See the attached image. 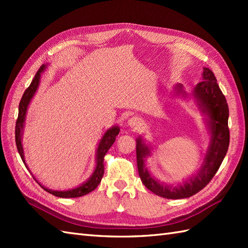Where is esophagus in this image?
<instances>
[{
	"label": "esophagus",
	"mask_w": 248,
	"mask_h": 248,
	"mask_svg": "<svg viewBox=\"0 0 248 248\" xmlns=\"http://www.w3.org/2000/svg\"><path fill=\"white\" fill-rule=\"evenodd\" d=\"M128 124H129L130 127H138L139 124H140V121L138 117H132V118L129 119Z\"/></svg>",
	"instance_id": "obj_1"
}]
</instances>
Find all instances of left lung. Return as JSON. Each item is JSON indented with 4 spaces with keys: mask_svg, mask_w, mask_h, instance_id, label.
I'll return each mask as SVG.
<instances>
[{
    "mask_svg": "<svg viewBox=\"0 0 248 248\" xmlns=\"http://www.w3.org/2000/svg\"><path fill=\"white\" fill-rule=\"evenodd\" d=\"M175 89L176 93L186 97V93L183 91L181 84H177ZM192 96L196 100L202 112L208 116V125L211 132L207 155L197 175L178 186H171L155 180L145 165L146 157L150 155V148L140 138L136 140V162L140 180L147 188L157 196L168 199H182L193 196L212 180L227 154L230 139L229 108L217 82V78L209 68H203L202 81L194 87Z\"/></svg>",
    "mask_w": 248,
    "mask_h": 248,
    "instance_id": "left-lung-1",
    "label": "left lung"
}]
</instances>
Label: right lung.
I'll use <instances>...</instances> for the list:
<instances>
[{"mask_svg": "<svg viewBox=\"0 0 248 248\" xmlns=\"http://www.w3.org/2000/svg\"><path fill=\"white\" fill-rule=\"evenodd\" d=\"M46 65H43L39 68V70L37 71V73L35 75V78H33V81H31V85L25 89L23 96H22V98H21L20 103H19V113H18L17 123H16L15 134H16V145H17V149L19 151V155L21 156V159H22L24 164H25V160H24V152H23V147H22V133H23V127H24V121H25V115H26V110H28V107L31 102V100L34 97L37 88H38V86H39L40 77H41L40 73H43L46 70ZM118 133H119V128L116 127V125L113 128L108 129L107 132L104 133L103 138L101 139V140H100L98 149L96 152V167H94L93 175L86 182L81 184L80 186L72 188V189H68V191H53V189L46 188L39 183L40 186L43 187L45 191H46L52 195H54V196L62 197V198L81 197V196H84V195H86L88 193H91L92 191H93V189L99 186V183L101 182V179L103 177L104 155H107V152L110 148V146L114 144L116 136L118 135ZM25 166H26V164H25Z\"/></svg>", "mask_w": 248, "mask_h": 248, "instance_id": "add662e5", "label": "right lung"}]
</instances>
